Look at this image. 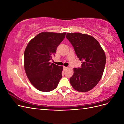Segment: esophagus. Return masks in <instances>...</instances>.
<instances>
[{"instance_id": "1", "label": "esophagus", "mask_w": 124, "mask_h": 124, "mask_svg": "<svg viewBox=\"0 0 124 124\" xmlns=\"http://www.w3.org/2000/svg\"><path fill=\"white\" fill-rule=\"evenodd\" d=\"M63 69H64V70H66L67 68H68V67H65V66H63Z\"/></svg>"}]
</instances>
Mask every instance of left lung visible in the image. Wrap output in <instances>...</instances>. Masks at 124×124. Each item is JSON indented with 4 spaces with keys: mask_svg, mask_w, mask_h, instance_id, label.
<instances>
[{
    "mask_svg": "<svg viewBox=\"0 0 124 124\" xmlns=\"http://www.w3.org/2000/svg\"><path fill=\"white\" fill-rule=\"evenodd\" d=\"M66 38L72 44L81 67L74 68L70 78L76 91L88 92L98 84L102 77L106 62L104 51L95 38L81 33H67Z\"/></svg>",
    "mask_w": 124,
    "mask_h": 124,
    "instance_id": "8db88e82",
    "label": "left lung"
}]
</instances>
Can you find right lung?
Listing matches in <instances>:
<instances>
[{"label":"right lung","instance_id":"right-lung-1","mask_svg":"<svg viewBox=\"0 0 124 124\" xmlns=\"http://www.w3.org/2000/svg\"><path fill=\"white\" fill-rule=\"evenodd\" d=\"M66 32H41L27 44L24 52V68L29 81L41 92L55 89L62 78V66L50 62Z\"/></svg>","mask_w":124,"mask_h":124}]
</instances>
